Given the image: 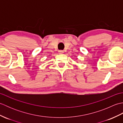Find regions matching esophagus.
Returning <instances> with one entry per match:
<instances>
[{"label": "esophagus", "mask_w": 123, "mask_h": 123, "mask_svg": "<svg viewBox=\"0 0 123 123\" xmlns=\"http://www.w3.org/2000/svg\"><path fill=\"white\" fill-rule=\"evenodd\" d=\"M58 52L59 54H63L64 53V51H62V50H60Z\"/></svg>", "instance_id": "esophagus-1"}]
</instances>
